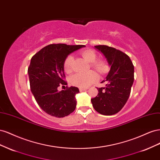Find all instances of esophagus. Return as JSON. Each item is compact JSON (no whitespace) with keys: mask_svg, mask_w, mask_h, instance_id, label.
<instances>
[{"mask_svg":"<svg viewBox=\"0 0 160 160\" xmlns=\"http://www.w3.org/2000/svg\"><path fill=\"white\" fill-rule=\"evenodd\" d=\"M88 89V88H79V91H83L87 90Z\"/></svg>","mask_w":160,"mask_h":160,"instance_id":"34e87169","label":"esophagus"}]
</instances>
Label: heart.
<instances>
[{
  "label": "heart",
  "instance_id": "b5f03b06",
  "mask_svg": "<svg viewBox=\"0 0 160 160\" xmlns=\"http://www.w3.org/2000/svg\"><path fill=\"white\" fill-rule=\"evenodd\" d=\"M80 55L84 59L90 62V67L99 74L102 75L108 71V66L106 62L102 59H96L97 55L94 51L91 49H84L79 52ZM73 57L69 55L67 56L63 62V69L67 72H70L72 70ZM98 79L95 72L89 71L86 73H75L70 77L71 85L79 88H87Z\"/></svg>",
  "mask_w": 160,
  "mask_h": 160
}]
</instances>
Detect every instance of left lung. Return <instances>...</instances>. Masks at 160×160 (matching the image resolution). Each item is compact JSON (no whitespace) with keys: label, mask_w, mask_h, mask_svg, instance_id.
<instances>
[{"label":"left lung","mask_w":160,"mask_h":160,"mask_svg":"<svg viewBox=\"0 0 160 160\" xmlns=\"http://www.w3.org/2000/svg\"><path fill=\"white\" fill-rule=\"evenodd\" d=\"M107 59L111 69L105 88H97L99 93L91 99L94 109L98 113L111 115L118 113L126 103L134 80V67L128 55L107 45L95 46Z\"/></svg>","instance_id":"obj_1"}]
</instances>
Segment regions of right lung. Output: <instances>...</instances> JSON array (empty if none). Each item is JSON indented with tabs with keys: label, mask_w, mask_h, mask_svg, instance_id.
I'll return each mask as SVG.
<instances>
[{
	"label": "right lung",
	"mask_w": 160,
	"mask_h": 160,
	"mask_svg": "<svg viewBox=\"0 0 160 160\" xmlns=\"http://www.w3.org/2000/svg\"><path fill=\"white\" fill-rule=\"evenodd\" d=\"M85 45L51 44L43 47L31 58L28 68L30 88L39 107L53 117L64 118L73 112L76 108L75 95L79 90L67 85L63 62L70 53Z\"/></svg>",
	"instance_id": "obj_1"
}]
</instances>
